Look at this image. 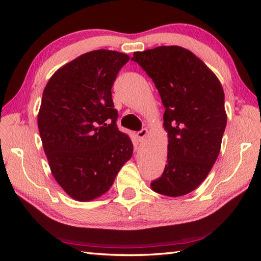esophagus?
I'll return each instance as SVG.
<instances>
[{
	"instance_id": "34e87169",
	"label": "esophagus",
	"mask_w": 261,
	"mask_h": 261,
	"mask_svg": "<svg viewBox=\"0 0 261 261\" xmlns=\"http://www.w3.org/2000/svg\"><path fill=\"white\" fill-rule=\"evenodd\" d=\"M147 136H148V130L147 129H142V130L137 132V138H138V140H139V141L145 140Z\"/></svg>"
}]
</instances>
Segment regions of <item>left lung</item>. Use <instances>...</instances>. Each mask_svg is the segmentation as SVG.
Masks as SVG:
<instances>
[{
  "label": "left lung",
  "mask_w": 261,
  "mask_h": 261,
  "mask_svg": "<svg viewBox=\"0 0 261 261\" xmlns=\"http://www.w3.org/2000/svg\"><path fill=\"white\" fill-rule=\"evenodd\" d=\"M138 63L156 85L165 107L167 164L152 191L177 197L206 178L218 159L226 125L224 92L215 74L192 51L162 46L137 51Z\"/></svg>",
  "instance_id": "obj_1"
}]
</instances>
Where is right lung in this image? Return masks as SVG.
Instances as JSON below:
<instances>
[{"instance_id":"right-lung-1","label":"right lung","mask_w":261,"mask_h":261,"mask_svg":"<svg viewBox=\"0 0 261 261\" xmlns=\"http://www.w3.org/2000/svg\"><path fill=\"white\" fill-rule=\"evenodd\" d=\"M130 57L99 49L81 55L49 80L38 114L39 134L51 173L76 201L107 193L134 152L116 126L113 83Z\"/></svg>"}]
</instances>
